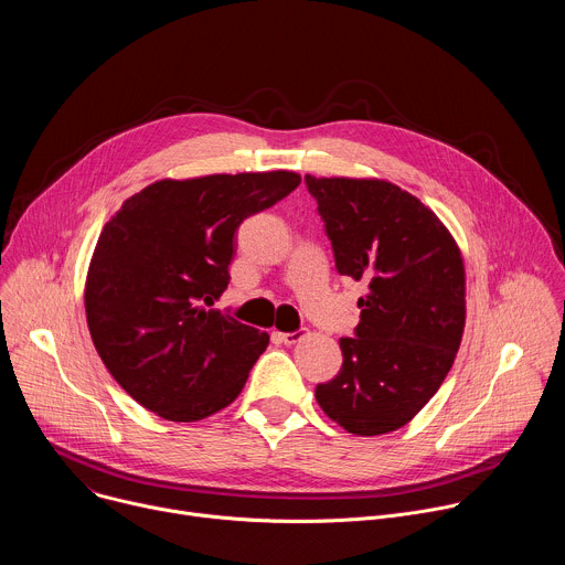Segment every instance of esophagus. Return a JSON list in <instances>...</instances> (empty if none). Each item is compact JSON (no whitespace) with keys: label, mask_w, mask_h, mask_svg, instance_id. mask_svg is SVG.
<instances>
[{"label":"esophagus","mask_w":565,"mask_h":565,"mask_svg":"<svg viewBox=\"0 0 565 565\" xmlns=\"http://www.w3.org/2000/svg\"><path fill=\"white\" fill-rule=\"evenodd\" d=\"M284 344H295V342H299L303 335H301V331H295V333H275Z\"/></svg>","instance_id":"obj_1"}]
</instances>
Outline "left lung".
Masks as SVG:
<instances>
[{
    "mask_svg": "<svg viewBox=\"0 0 565 565\" xmlns=\"http://www.w3.org/2000/svg\"><path fill=\"white\" fill-rule=\"evenodd\" d=\"M306 188L335 268L366 284L340 373L317 384L324 414L355 436L407 425L440 388L465 329V266L454 236L414 194L380 179H315Z\"/></svg>",
    "mask_w": 565,
    "mask_h": 565,
    "instance_id": "obj_1",
    "label": "left lung"
}]
</instances>
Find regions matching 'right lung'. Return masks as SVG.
I'll return each instance as SVG.
<instances>
[{
	"mask_svg": "<svg viewBox=\"0 0 565 565\" xmlns=\"http://www.w3.org/2000/svg\"><path fill=\"white\" fill-rule=\"evenodd\" d=\"M299 183L286 170L163 179L105 223L87 273V324L138 405L194 423L244 388L270 338L210 306L227 288L236 227Z\"/></svg>",
	"mask_w": 565,
	"mask_h": 565,
	"instance_id": "add662e5",
	"label": "right lung"
}]
</instances>
